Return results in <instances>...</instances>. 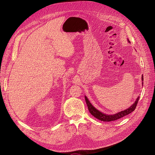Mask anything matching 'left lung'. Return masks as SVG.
Masks as SVG:
<instances>
[{"mask_svg": "<svg viewBox=\"0 0 155 155\" xmlns=\"http://www.w3.org/2000/svg\"><path fill=\"white\" fill-rule=\"evenodd\" d=\"M142 81H143V76L142 77ZM142 85H143V82H142ZM85 101H86V103H87L88 110L92 116H94L95 117V118H96L97 119L100 120L101 121H115V120H118V119L122 118V117H124L126 115H128L130 113V112H133L134 110V109H136V107H137V104H138V101L139 100L140 97L138 96L137 97V99L136 100L134 104H133L130 107H129L128 109H125L123 111L119 112H118V113L112 114V115H108V114L103 113V112H100V110H98L91 104V102L89 101V100H88V98L86 96H85Z\"/></svg>", "mask_w": 155, "mask_h": 155, "instance_id": "obj_1", "label": "left lung"}]
</instances>
